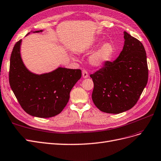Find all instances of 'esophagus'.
<instances>
[{"label": "esophagus", "mask_w": 161, "mask_h": 161, "mask_svg": "<svg viewBox=\"0 0 161 161\" xmlns=\"http://www.w3.org/2000/svg\"><path fill=\"white\" fill-rule=\"evenodd\" d=\"M82 76L84 78H87V77H88V72L86 70V69H83L82 70Z\"/></svg>", "instance_id": "obj_1"}]
</instances>
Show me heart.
<instances>
[{
	"label": "heart",
	"mask_w": 161,
	"mask_h": 161,
	"mask_svg": "<svg viewBox=\"0 0 161 161\" xmlns=\"http://www.w3.org/2000/svg\"><path fill=\"white\" fill-rule=\"evenodd\" d=\"M114 52V49L111 43H103L90 56V64L94 66H100L112 58Z\"/></svg>",
	"instance_id": "obj_1"
}]
</instances>
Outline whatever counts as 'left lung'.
<instances>
[{
	"label": "left lung",
	"mask_w": 161,
	"mask_h": 161,
	"mask_svg": "<svg viewBox=\"0 0 161 161\" xmlns=\"http://www.w3.org/2000/svg\"><path fill=\"white\" fill-rule=\"evenodd\" d=\"M124 45L118 58L107 61L91 74L94 82L92 98L102 112L120 114L131 109L147 84L148 69L142 43L124 32Z\"/></svg>",
	"instance_id": "left-lung-1"
}]
</instances>
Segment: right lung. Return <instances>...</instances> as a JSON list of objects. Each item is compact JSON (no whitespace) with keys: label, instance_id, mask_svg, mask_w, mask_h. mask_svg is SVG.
Instances as JSON below:
<instances>
[{"label":"right lung","instance_id":"right-lung-1","mask_svg":"<svg viewBox=\"0 0 161 161\" xmlns=\"http://www.w3.org/2000/svg\"><path fill=\"white\" fill-rule=\"evenodd\" d=\"M42 32V30L34 33ZM21 39L14 45L10 59L9 84L23 110L29 115L50 118L64 110L69 94L81 77L80 69L59 67L37 75L25 66L20 53Z\"/></svg>","mask_w":161,"mask_h":161}]
</instances>
